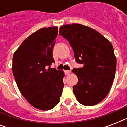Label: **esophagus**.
<instances>
[{"mask_svg":"<svg viewBox=\"0 0 127 127\" xmlns=\"http://www.w3.org/2000/svg\"><path fill=\"white\" fill-rule=\"evenodd\" d=\"M64 73H65L66 75H69L71 73V71H70V70H65V71H64Z\"/></svg>","mask_w":127,"mask_h":127,"instance_id":"1","label":"esophagus"}]
</instances>
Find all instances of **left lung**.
<instances>
[{
	"instance_id": "1",
	"label": "left lung",
	"mask_w": 127,
	"mask_h": 127,
	"mask_svg": "<svg viewBox=\"0 0 127 127\" xmlns=\"http://www.w3.org/2000/svg\"><path fill=\"white\" fill-rule=\"evenodd\" d=\"M59 35L69 42L78 63L74 68L78 82L73 86L78 101L86 106L101 102L107 95L116 70V57L109 40L94 29L79 24L60 27Z\"/></svg>"
}]
</instances>
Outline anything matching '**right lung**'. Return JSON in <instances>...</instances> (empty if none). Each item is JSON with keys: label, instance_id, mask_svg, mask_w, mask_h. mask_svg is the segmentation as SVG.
I'll return each mask as SVG.
<instances>
[{"label": "right lung", "instance_id": "1", "mask_svg": "<svg viewBox=\"0 0 127 127\" xmlns=\"http://www.w3.org/2000/svg\"><path fill=\"white\" fill-rule=\"evenodd\" d=\"M57 27L43 28L27 37L15 51L12 72L18 88L32 106L51 109L59 103L64 73L51 68Z\"/></svg>", "mask_w": 127, "mask_h": 127}]
</instances>
